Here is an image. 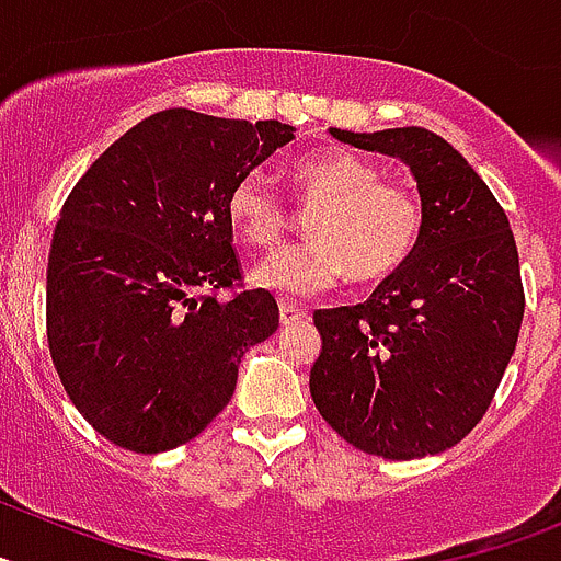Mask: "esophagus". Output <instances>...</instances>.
I'll list each match as a JSON object with an SVG mask.
<instances>
[{"instance_id":"1","label":"esophagus","mask_w":561,"mask_h":561,"mask_svg":"<svg viewBox=\"0 0 561 561\" xmlns=\"http://www.w3.org/2000/svg\"><path fill=\"white\" fill-rule=\"evenodd\" d=\"M306 314H309V311H306L304 306L289 304V300H280V323H284V325L297 323V320H304Z\"/></svg>"}]
</instances>
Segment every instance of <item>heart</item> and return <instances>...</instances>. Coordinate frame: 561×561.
Wrapping results in <instances>:
<instances>
[{
	"instance_id": "heart-1",
	"label": "heart",
	"mask_w": 561,
	"mask_h": 561,
	"mask_svg": "<svg viewBox=\"0 0 561 561\" xmlns=\"http://www.w3.org/2000/svg\"><path fill=\"white\" fill-rule=\"evenodd\" d=\"M300 205L309 213V241L272 255L252 272L257 289L280 297H311L340 280L379 284L419 250L427 207L421 193L388 182L385 168L359 153L329 148L289 168ZM227 219L252 250H272L289 232L291 216L261 171H247L227 193Z\"/></svg>"
}]
</instances>
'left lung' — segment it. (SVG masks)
<instances>
[{
  "instance_id": "left-lung-1",
  "label": "left lung",
  "mask_w": 561,
  "mask_h": 561,
  "mask_svg": "<svg viewBox=\"0 0 561 561\" xmlns=\"http://www.w3.org/2000/svg\"><path fill=\"white\" fill-rule=\"evenodd\" d=\"M331 134L408 162L427 227L413 257L365 304L314 311L323 351L311 399L362 453H444L478 427L517 348L525 291L508 216L474 168L427 128Z\"/></svg>"
}]
</instances>
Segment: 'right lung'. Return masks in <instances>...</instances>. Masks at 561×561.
<instances>
[{"label":"right lung","instance_id":"add662e5","mask_svg":"<svg viewBox=\"0 0 561 561\" xmlns=\"http://www.w3.org/2000/svg\"><path fill=\"white\" fill-rule=\"evenodd\" d=\"M291 137L277 121L165 108L114 140L64 202L49 356L117 447L153 455L196 438L230 404L241 356L277 331L275 297L244 286L227 193Z\"/></svg>","mask_w":561,"mask_h":561}]
</instances>
